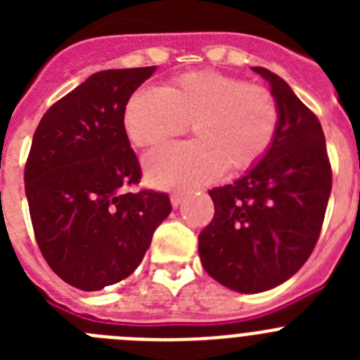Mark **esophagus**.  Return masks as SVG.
<instances>
[{"label": "esophagus", "mask_w": 360, "mask_h": 360, "mask_svg": "<svg viewBox=\"0 0 360 360\" xmlns=\"http://www.w3.org/2000/svg\"><path fill=\"white\" fill-rule=\"evenodd\" d=\"M182 200L184 193H173V195H171V205H173V207H178V205L182 203Z\"/></svg>", "instance_id": "obj_1"}]
</instances>
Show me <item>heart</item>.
<instances>
[{
    "label": "heart",
    "instance_id": "b5f03b06",
    "mask_svg": "<svg viewBox=\"0 0 360 360\" xmlns=\"http://www.w3.org/2000/svg\"><path fill=\"white\" fill-rule=\"evenodd\" d=\"M196 141L169 142L149 151L144 169L157 187L211 182L227 167L247 169L269 151L279 126L278 101L263 86L224 73H186L169 88L142 86L124 110V128L136 146L186 131Z\"/></svg>",
    "mask_w": 360,
    "mask_h": 360
}]
</instances>
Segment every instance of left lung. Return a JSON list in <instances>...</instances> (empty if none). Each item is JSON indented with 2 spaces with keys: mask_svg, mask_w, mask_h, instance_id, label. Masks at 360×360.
<instances>
[{
  "mask_svg": "<svg viewBox=\"0 0 360 360\" xmlns=\"http://www.w3.org/2000/svg\"><path fill=\"white\" fill-rule=\"evenodd\" d=\"M279 106L274 142L234 184L209 191L214 218L198 252L211 278L241 294L278 287L304 265L319 238L332 167L317 117L290 86L254 66Z\"/></svg>",
  "mask_w": 360,
  "mask_h": 360,
  "instance_id": "obj_1",
  "label": "left lung"
}]
</instances>
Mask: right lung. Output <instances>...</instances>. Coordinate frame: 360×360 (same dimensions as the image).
<instances>
[{
	"mask_svg": "<svg viewBox=\"0 0 360 360\" xmlns=\"http://www.w3.org/2000/svg\"><path fill=\"white\" fill-rule=\"evenodd\" d=\"M157 66L97 72L41 119L25 167V193L41 254L63 281L84 292L135 272L169 196L124 187L141 165L124 128L133 91Z\"/></svg>",
	"mask_w": 360,
	"mask_h": 360,
	"instance_id": "1",
	"label": "right lung"
}]
</instances>
